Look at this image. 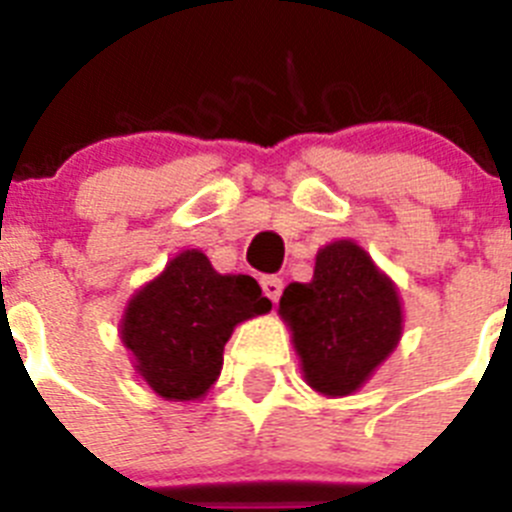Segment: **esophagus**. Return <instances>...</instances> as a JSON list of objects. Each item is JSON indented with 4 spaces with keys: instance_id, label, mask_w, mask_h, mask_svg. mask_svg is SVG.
<instances>
[{
    "instance_id": "esophagus-1",
    "label": "esophagus",
    "mask_w": 512,
    "mask_h": 512,
    "mask_svg": "<svg viewBox=\"0 0 512 512\" xmlns=\"http://www.w3.org/2000/svg\"><path fill=\"white\" fill-rule=\"evenodd\" d=\"M282 279H277V277H264L261 279V289H264V295L269 297L271 302H277L279 297H282Z\"/></svg>"
}]
</instances>
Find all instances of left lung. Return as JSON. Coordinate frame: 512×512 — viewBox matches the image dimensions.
Masks as SVG:
<instances>
[{"instance_id": "left-lung-1", "label": "left lung", "mask_w": 512, "mask_h": 512, "mask_svg": "<svg viewBox=\"0 0 512 512\" xmlns=\"http://www.w3.org/2000/svg\"><path fill=\"white\" fill-rule=\"evenodd\" d=\"M300 369L325 397L354 395L402 338L400 289L356 241H333L315 256L307 284L292 282L279 300Z\"/></svg>"}]
</instances>
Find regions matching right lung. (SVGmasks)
Here are the masks:
<instances>
[{
    "label": "right lung",
    "mask_w": 512,
    "mask_h": 512,
    "mask_svg": "<svg viewBox=\"0 0 512 512\" xmlns=\"http://www.w3.org/2000/svg\"><path fill=\"white\" fill-rule=\"evenodd\" d=\"M269 310L256 279L217 274L205 253L187 248L130 297L120 338L135 374L158 397L194 402L220 377L235 325Z\"/></svg>",
    "instance_id": "right-lung-1"
}]
</instances>
